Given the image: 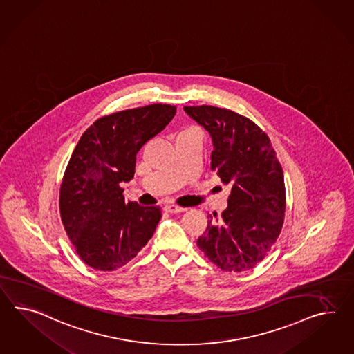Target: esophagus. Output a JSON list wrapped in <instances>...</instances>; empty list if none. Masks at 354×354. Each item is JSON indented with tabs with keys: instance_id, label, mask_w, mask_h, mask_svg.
I'll return each instance as SVG.
<instances>
[{
	"instance_id": "1",
	"label": "esophagus",
	"mask_w": 354,
	"mask_h": 354,
	"mask_svg": "<svg viewBox=\"0 0 354 354\" xmlns=\"http://www.w3.org/2000/svg\"><path fill=\"white\" fill-rule=\"evenodd\" d=\"M165 209V212H168V213H171V214H176V213H182V212H185L186 208H182V207H178V205H173V204H169V205H165L164 207Z\"/></svg>"
}]
</instances>
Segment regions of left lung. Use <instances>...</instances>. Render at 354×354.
I'll return each mask as SVG.
<instances>
[{
	"label": "left lung",
	"instance_id": "left-lung-1",
	"mask_svg": "<svg viewBox=\"0 0 354 354\" xmlns=\"http://www.w3.org/2000/svg\"><path fill=\"white\" fill-rule=\"evenodd\" d=\"M212 137V169L231 185L226 210L208 216L200 250L221 270L254 268L271 250L285 217L281 165L270 138L250 119L216 106H185Z\"/></svg>",
	"mask_w": 354,
	"mask_h": 354
}]
</instances>
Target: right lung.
I'll return each instance as SVG.
<instances>
[{
	"instance_id": "obj_1",
	"label": "right lung",
	"mask_w": 354,
	"mask_h": 354,
	"mask_svg": "<svg viewBox=\"0 0 354 354\" xmlns=\"http://www.w3.org/2000/svg\"><path fill=\"white\" fill-rule=\"evenodd\" d=\"M176 106L154 104L97 119L82 135L64 173L60 216L82 261L99 271L127 264L154 235L159 207L124 199L122 182L133 178L136 155L162 132Z\"/></svg>"
}]
</instances>
